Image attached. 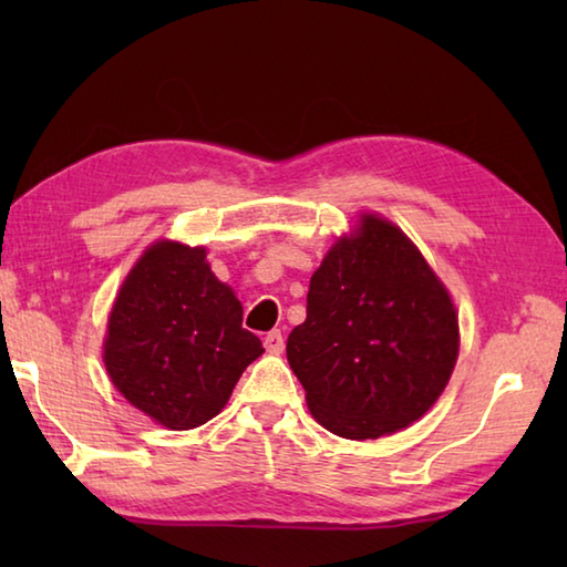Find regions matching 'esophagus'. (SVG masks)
I'll list each match as a JSON object with an SVG mask.
<instances>
[{"instance_id":"obj_1","label":"esophagus","mask_w":567,"mask_h":567,"mask_svg":"<svg viewBox=\"0 0 567 567\" xmlns=\"http://www.w3.org/2000/svg\"><path fill=\"white\" fill-rule=\"evenodd\" d=\"M262 343H265V351H268V353H282L285 351V339H282V333L277 331V329L265 336Z\"/></svg>"}]
</instances>
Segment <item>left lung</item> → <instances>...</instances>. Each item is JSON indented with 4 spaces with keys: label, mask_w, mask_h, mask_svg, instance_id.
<instances>
[{
    "label": "left lung",
    "mask_w": 567,
    "mask_h": 567,
    "mask_svg": "<svg viewBox=\"0 0 567 567\" xmlns=\"http://www.w3.org/2000/svg\"><path fill=\"white\" fill-rule=\"evenodd\" d=\"M457 358L449 292L394 224L363 216L311 275L287 360L309 412L343 439H380L424 416Z\"/></svg>",
    "instance_id": "8db88e82"
}]
</instances>
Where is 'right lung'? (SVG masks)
Listing matches in <instances>:
<instances>
[{
    "mask_svg": "<svg viewBox=\"0 0 567 567\" xmlns=\"http://www.w3.org/2000/svg\"><path fill=\"white\" fill-rule=\"evenodd\" d=\"M204 248L151 246L110 317L104 365L116 390L167 429H195L221 412L262 353L244 307L214 277Z\"/></svg>",
    "mask_w": 567,
    "mask_h": 567,
    "instance_id": "add662e5",
    "label": "right lung"
}]
</instances>
